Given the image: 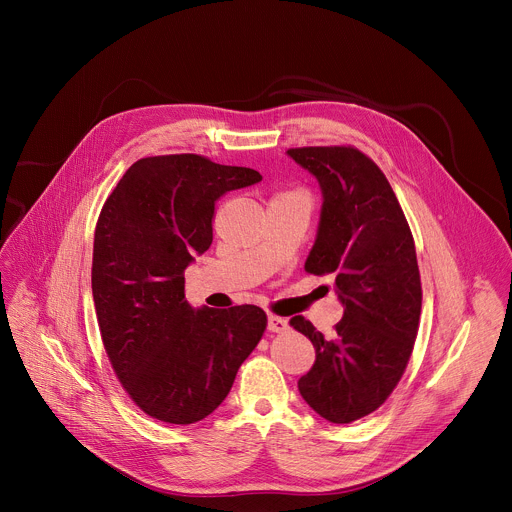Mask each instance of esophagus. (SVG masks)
<instances>
[{
  "label": "esophagus",
  "instance_id": "1",
  "mask_svg": "<svg viewBox=\"0 0 512 512\" xmlns=\"http://www.w3.org/2000/svg\"><path fill=\"white\" fill-rule=\"evenodd\" d=\"M287 328H289V324H287L285 318H279V316H273V314L267 316V330H269V332L281 334V332H285Z\"/></svg>",
  "mask_w": 512,
  "mask_h": 512
}]
</instances>
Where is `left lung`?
Segmentation results:
<instances>
[{
	"mask_svg": "<svg viewBox=\"0 0 512 512\" xmlns=\"http://www.w3.org/2000/svg\"><path fill=\"white\" fill-rule=\"evenodd\" d=\"M287 156L316 176L322 212L306 271L332 275L342 320L326 338L304 316L316 362L298 381L304 401L332 423L377 411L401 381L413 352L421 279L401 204L381 168L350 145L294 148Z\"/></svg>",
	"mask_w": 512,
	"mask_h": 512,
	"instance_id": "left-lung-1",
	"label": "left lung"
}]
</instances>
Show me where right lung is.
I'll return each mask as SVG.
<instances>
[{
  "instance_id": "add662e5",
  "label": "right lung",
  "mask_w": 512,
  "mask_h": 512,
  "mask_svg": "<svg viewBox=\"0 0 512 512\" xmlns=\"http://www.w3.org/2000/svg\"><path fill=\"white\" fill-rule=\"evenodd\" d=\"M261 182L241 166L174 154L137 160L105 200L93 245V300L111 367L154 419L188 425L229 395L267 316L257 306L194 310L184 269L212 243L214 202Z\"/></svg>"
}]
</instances>
